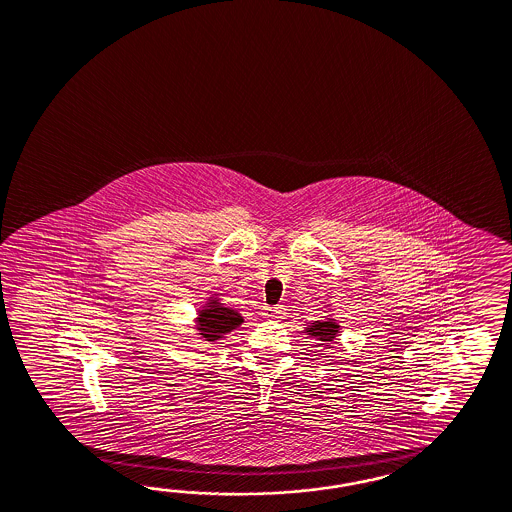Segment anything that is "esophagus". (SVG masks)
I'll list each match as a JSON object with an SVG mask.
<instances>
[{
  "label": "esophagus",
  "instance_id": "1",
  "mask_svg": "<svg viewBox=\"0 0 512 512\" xmlns=\"http://www.w3.org/2000/svg\"><path fill=\"white\" fill-rule=\"evenodd\" d=\"M285 315V307L283 305H264L263 317L281 318Z\"/></svg>",
  "mask_w": 512,
  "mask_h": 512
}]
</instances>
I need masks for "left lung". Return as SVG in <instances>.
<instances>
[{"label": "left lung", "mask_w": 512, "mask_h": 512, "mask_svg": "<svg viewBox=\"0 0 512 512\" xmlns=\"http://www.w3.org/2000/svg\"><path fill=\"white\" fill-rule=\"evenodd\" d=\"M339 326L337 324H333L332 320H328V322H313V326L307 330V332L311 333L313 337H318L320 341H332V337H335V333L339 332L337 330Z\"/></svg>", "instance_id": "left-lung-1"}]
</instances>
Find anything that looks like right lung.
I'll list each match as a JSON object with an SVG mask.
<instances>
[{
	"instance_id": "add662e5",
	"label": "right lung",
	"mask_w": 512,
	"mask_h": 512,
	"mask_svg": "<svg viewBox=\"0 0 512 512\" xmlns=\"http://www.w3.org/2000/svg\"><path fill=\"white\" fill-rule=\"evenodd\" d=\"M214 304H216V300L212 302V305H208L207 309H203L199 315V326L203 332L201 335L207 341H216L223 333L231 332V330H235L236 326L242 324V317L236 311Z\"/></svg>"
}]
</instances>
